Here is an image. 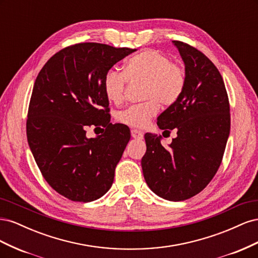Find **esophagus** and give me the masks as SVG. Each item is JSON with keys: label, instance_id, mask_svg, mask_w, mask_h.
<instances>
[{"label": "esophagus", "instance_id": "obj_1", "mask_svg": "<svg viewBox=\"0 0 258 258\" xmlns=\"http://www.w3.org/2000/svg\"><path fill=\"white\" fill-rule=\"evenodd\" d=\"M131 136L132 138L135 139H138V140H142L143 139V134L140 130H137V129H132L131 130Z\"/></svg>", "mask_w": 258, "mask_h": 258}]
</instances>
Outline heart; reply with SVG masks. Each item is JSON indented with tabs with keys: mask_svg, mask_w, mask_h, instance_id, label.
I'll return each instance as SVG.
<instances>
[{
	"mask_svg": "<svg viewBox=\"0 0 258 258\" xmlns=\"http://www.w3.org/2000/svg\"><path fill=\"white\" fill-rule=\"evenodd\" d=\"M128 81L144 84L142 98L146 101L119 112L117 118L128 126L143 128L159 112L160 103L172 106L181 99L186 72L183 66L171 61L167 54L145 49L127 60L123 72L110 70L105 74L103 89L106 98L115 104L122 102Z\"/></svg>",
	"mask_w": 258,
	"mask_h": 258,
	"instance_id": "heart-1",
	"label": "heart"
}]
</instances>
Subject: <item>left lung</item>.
Instances as JSON below:
<instances>
[{
  "mask_svg": "<svg viewBox=\"0 0 258 258\" xmlns=\"http://www.w3.org/2000/svg\"><path fill=\"white\" fill-rule=\"evenodd\" d=\"M185 63L186 86L177 102L161 113L157 124L177 137L165 148L161 137L145 135L141 160L148 187L157 196L182 201L196 196L216 174L230 131V106L223 77L205 53L173 41Z\"/></svg>",
  "mask_w": 258,
  "mask_h": 258,
  "instance_id": "obj_1",
  "label": "left lung"
}]
</instances>
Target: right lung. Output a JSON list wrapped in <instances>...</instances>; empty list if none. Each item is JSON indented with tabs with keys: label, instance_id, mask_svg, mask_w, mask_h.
Returning <instances> with one entry per match:
<instances>
[{
	"label": "right lung",
	"instance_id": "right-lung-1",
	"mask_svg": "<svg viewBox=\"0 0 258 258\" xmlns=\"http://www.w3.org/2000/svg\"><path fill=\"white\" fill-rule=\"evenodd\" d=\"M136 50L74 44L54 53L38 73L28 110V143L43 177L61 196L90 202L111 188L130 130L110 121L103 80ZM100 125L102 135L85 137L87 127Z\"/></svg>",
	"mask_w": 258,
	"mask_h": 258
}]
</instances>
